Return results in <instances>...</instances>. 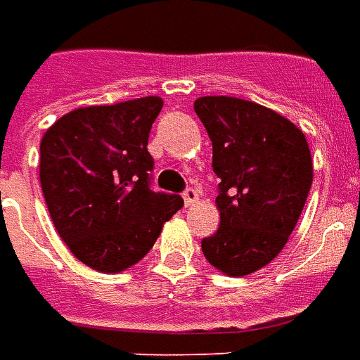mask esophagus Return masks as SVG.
<instances>
[{"instance_id": "esophagus-1", "label": "esophagus", "mask_w": 360, "mask_h": 360, "mask_svg": "<svg viewBox=\"0 0 360 360\" xmlns=\"http://www.w3.org/2000/svg\"><path fill=\"white\" fill-rule=\"evenodd\" d=\"M198 198H200V193H198V190H195V188H186V192H184L186 207L193 205V203L198 201Z\"/></svg>"}]
</instances>
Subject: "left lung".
I'll return each instance as SVG.
<instances>
[{
	"instance_id": "1",
	"label": "left lung",
	"mask_w": 360,
	"mask_h": 360,
	"mask_svg": "<svg viewBox=\"0 0 360 360\" xmlns=\"http://www.w3.org/2000/svg\"><path fill=\"white\" fill-rule=\"evenodd\" d=\"M193 110L221 180V225L201 250L219 271L244 277L285 248L302 213L314 174L307 137L281 114L234 96H201Z\"/></svg>"
}]
</instances>
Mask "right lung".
<instances>
[{"mask_svg":"<svg viewBox=\"0 0 360 360\" xmlns=\"http://www.w3.org/2000/svg\"><path fill=\"white\" fill-rule=\"evenodd\" d=\"M162 98L71 110L40 141V184L73 256L103 274L137 264L184 200L153 192L147 151Z\"/></svg>","mask_w":360,"mask_h":360,"instance_id":"1","label":"right lung"}]
</instances>
